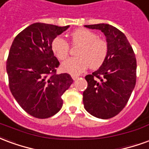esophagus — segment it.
<instances>
[{
	"label": "esophagus",
	"instance_id": "esophagus-1",
	"mask_svg": "<svg viewBox=\"0 0 149 149\" xmlns=\"http://www.w3.org/2000/svg\"><path fill=\"white\" fill-rule=\"evenodd\" d=\"M78 77H79L78 76H76V75H72V80H73V81L77 80Z\"/></svg>",
	"mask_w": 149,
	"mask_h": 149
}]
</instances>
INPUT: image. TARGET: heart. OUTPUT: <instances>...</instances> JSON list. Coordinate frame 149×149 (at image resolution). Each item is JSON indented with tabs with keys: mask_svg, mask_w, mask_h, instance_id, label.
Wrapping results in <instances>:
<instances>
[{
	"mask_svg": "<svg viewBox=\"0 0 149 149\" xmlns=\"http://www.w3.org/2000/svg\"><path fill=\"white\" fill-rule=\"evenodd\" d=\"M72 45H79L76 55L62 63V70L72 75H79L88 66L97 69L103 65L108 56L109 45L106 40L97 37L93 31L87 29H78L70 34ZM51 48L54 55L59 60H65L68 55L69 46L67 41L61 37L53 39Z\"/></svg>",
	"mask_w": 149,
	"mask_h": 149,
	"instance_id": "heart-1",
	"label": "heart"
}]
</instances>
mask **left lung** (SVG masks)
I'll use <instances>...</instances> for the list:
<instances>
[{"label":"left lung","instance_id":"left-lung-1","mask_svg":"<svg viewBox=\"0 0 149 149\" xmlns=\"http://www.w3.org/2000/svg\"><path fill=\"white\" fill-rule=\"evenodd\" d=\"M100 30L106 37L109 52L97 71L87 75V88L83 93L85 110L100 119H109L120 112L134 89L136 60L131 45L122 32L109 24L84 25Z\"/></svg>","mask_w":149,"mask_h":149}]
</instances>
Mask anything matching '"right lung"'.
<instances>
[{"instance_id": "1", "label": "right lung", "mask_w": 149, "mask_h": 149, "mask_svg": "<svg viewBox=\"0 0 149 149\" xmlns=\"http://www.w3.org/2000/svg\"><path fill=\"white\" fill-rule=\"evenodd\" d=\"M69 25L34 23L13 41L6 63L9 88L29 115L49 118L61 110V96L73 82L68 73L56 74L60 63L51 48L54 38Z\"/></svg>"}]
</instances>
